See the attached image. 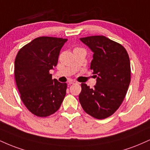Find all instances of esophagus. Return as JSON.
<instances>
[{
    "mask_svg": "<svg viewBox=\"0 0 150 150\" xmlns=\"http://www.w3.org/2000/svg\"><path fill=\"white\" fill-rule=\"evenodd\" d=\"M68 83H69V84H76V82L75 81H73L72 80H68Z\"/></svg>",
    "mask_w": 150,
    "mask_h": 150,
    "instance_id": "34e87169",
    "label": "esophagus"
}]
</instances>
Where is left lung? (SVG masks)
Listing matches in <instances>:
<instances>
[{
    "label": "left lung",
    "instance_id": "8db88e82",
    "mask_svg": "<svg viewBox=\"0 0 150 150\" xmlns=\"http://www.w3.org/2000/svg\"><path fill=\"white\" fill-rule=\"evenodd\" d=\"M93 52L90 68L96 77L93 89L84 83L79 100L84 111L96 119L111 116L123 102L131 82V65L127 50L103 35L82 38Z\"/></svg>",
    "mask_w": 150,
    "mask_h": 150
}]
</instances>
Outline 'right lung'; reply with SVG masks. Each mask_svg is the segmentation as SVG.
<instances>
[{
    "label": "right lung",
    "instance_id": "add662e5",
    "mask_svg": "<svg viewBox=\"0 0 150 150\" xmlns=\"http://www.w3.org/2000/svg\"><path fill=\"white\" fill-rule=\"evenodd\" d=\"M67 39L42 36L33 40L18 52L14 77L21 100L30 112L45 117L60 108L67 84L52 80L50 70L58 63Z\"/></svg>",
    "mask_w": 150,
    "mask_h": 150
}]
</instances>
